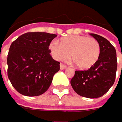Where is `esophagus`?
Listing matches in <instances>:
<instances>
[{"instance_id":"esophagus-1","label":"esophagus","mask_w":122,"mask_h":122,"mask_svg":"<svg viewBox=\"0 0 122 122\" xmlns=\"http://www.w3.org/2000/svg\"><path fill=\"white\" fill-rule=\"evenodd\" d=\"M60 68H61V70H63V69H65L66 68V66L65 64H60Z\"/></svg>"}]
</instances>
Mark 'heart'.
Returning <instances> with one entry per match:
<instances>
[{
  "instance_id": "b5f03b06",
  "label": "heart",
  "mask_w": 122,
  "mask_h": 122,
  "mask_svg": "<svg viewBox=\"0 0 122 122\" xmlns=\"http://www.w3.org/2000/svg\"><path fill=\"white\" fill-rule=\"evenodd\" d=\"M53 58L58 61H66L71 57L75 65L80 69H88L99 59L100 47L94 38L73 35L61 39L60 44L53 41L50 45Z\"/></svg>"
}]
</instances>
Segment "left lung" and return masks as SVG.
Wrapping results in <instances>:
<instances>
[{"label":"left lung","instance_id":"obj_1","mask_svg":"<svg viewBox=\"0 0 122 122\" xmlns=\"http://www.w3.org/2000/svg\"><path fill=\"white\" fill-rule=\"evenodd\" d=\"M91 35L100 44L99 59L87 70H76L70 83L80 96L97 98L108 92L115 82L117 70L116 52L115 47L105 38L95 34Z\"/></svg>","mask_w":122,"mask_h":122}]
</instances>
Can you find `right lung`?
Here are the masks:
<instances>
[{
    "label": "right lung",
    "instance_id": "1",
    "mask_svg": "<svg viewBox=\"0 0 122 122\" xmlns=\"http://www.w3.org/2000/svg\"><path fill=\"white\" fill-rule=\"evenodd\" d=\"M56 34L28 32L11 43L7 57V75L13 87L28 97L44 94L59 71L60 63L50 56L49 46Z\"/></svg>",
    "mask_w": 122,
    "mask_h": 122
}]
</instances>
